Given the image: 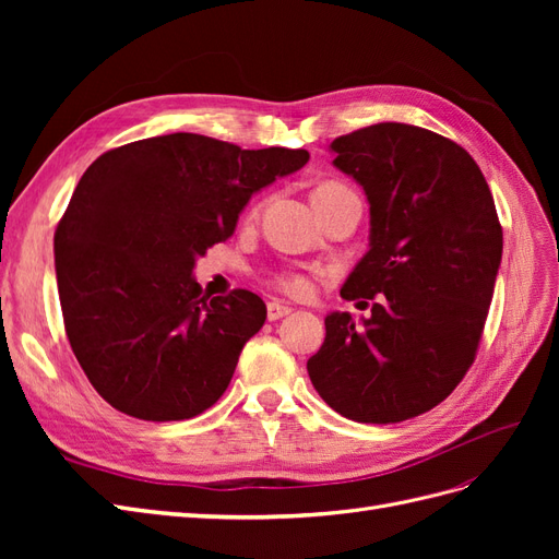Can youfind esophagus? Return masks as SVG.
<instances>
[{"label":"esophagus","instance_id":"34e87169","mask_svg":"<svg viewBox=\"0 0 559 559\" xmlns=\"http://www.w3.org/2000/svg\"><path fill=\"white\" fill-rule=\"evenodd\" d=\"M286 314H292L289 306H284V302H280V300H270L267 302V319L270 321H277V319H282Z\"/></svg>","mask_w":559,"mask_h":559}]
</instances>
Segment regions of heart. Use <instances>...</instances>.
Instances as JSON below:
<instances>
[{"label": "heart", "mask_w": 559, "mask_h": 559, "mask_svg": "<svg viewBox=\"0 0 559 559\" xmlns=\"http://www.w3.org/2000/svg\"><path fill=\"white\" fill-rule=\"evenodd\" d=\"M335 191H347V186L337 183V181H324V183L317 186V189H314V193H335ZM277 286H280V289H282L284 294H289V296H294V298H308V296L312 294V289H314L312 277L300 275V273L282 275V277L277 280Z\"/></svg>", "instance_id": "b5f03b06"}]
</instances>
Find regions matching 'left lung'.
<instances>
[{
  "label": "left lung",
  "mask_w": 559,
  "mask_h": 559,
  "mask_svg": "<svg viewBox=\"0 0 559 559\" xmlns=\"http://www.w3.org/2000/svg\"><path fill=\"white\" fill-rule=\"evenodd\" d=\"M331 151L370 205L368 251L341 296L373 308L361 324L331 312L308 373L335 413L394 425L448 399L476 359L503 233L480 167L441 134L378 123Z\"/></svg>",
  "instance_id": "1"
}]
</instances>
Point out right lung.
Listing matches in <instances>:
<instances>
[{
	"instance_id": "1",
	"label": "right lung",
	"mask_w": 559,
	"mask_h": 559,
	"mask_svg": "<svg viewBox=\"0 0 559 559\" xmlns=\"http://www.w3.org/2000/svg\"><path fill=\"white\" fill-rule=\"evenodd\" d=\"M308 160L306 148L175 132L83 173L56 230L58 292L74 357L116 411L177 421L222 399L265 302L202 294L195 259L230 238L253 193Z\"/></svg>"
}]
</instances>
